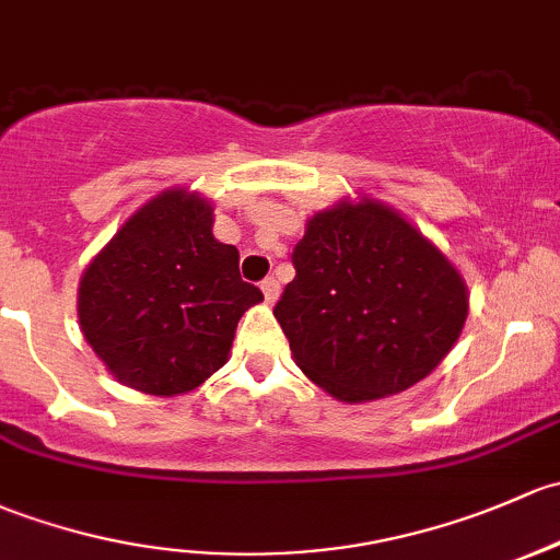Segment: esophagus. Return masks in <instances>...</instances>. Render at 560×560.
<instances>
[{
    "instance_id": "34e87169",
    "label": "esophagus",
    "mask_w": 560,
    "mask_h": 560,
    "mask_svg": "<svg viewBox=\"0 0 560 560\" xmlns=\"http://www.w3.org/2000/svg\"><path fill=\"white\" fill-rule=\"evenodd\" d=\"M279 290H281V287H279V281L273 279V276L262 281V295H265V300H268V303H273V300L279 298Z\"/></svg>"
}]
</instances>
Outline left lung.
<instances>
[{
    "instance_id": "8db88e82",
    "label": "left lung",
    "mask_w": 560,
    "mask_h": 560,
    "mask_svg": "<svg viewBox=\"0 0 560 560\" xmlns=\"http://www.w3.org/2000/svg\"><path fill=\"white\" fill-rule=\"evenodd\" d=\"M273 316L298 368L343 402L399 394L458 340L467 287L397 211L375 201L319 211L292 252Z\"/></svg>"
}]
</instances>
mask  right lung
Segmentation results:
<instances>
[{
	"instance_id": "add662e5",
	"label": "right lung",
	"mask_w": 560,
	"mask_h": 560,
	"mask_svg": "<svg viewBox=\"0 0 560 560\" xmlns=\"http://www.w3.org/2000/svg\"><path fill=\"white\" fill-rule=\"evenodd\" d=\"M262 292L238 249L211 235V206L168 190L139 209L80 281V327L120 384L174 397L225 364Z\"/></svg>"
}]
</instances>
